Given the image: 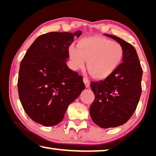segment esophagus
Instances as JSON below:
<instances>
[{
  "instance_id": "esophagus-1",
  "label": "esophagus",
  "mask_w": 156,
  "mask_h": 156,
  "mask_svg": "<svg viewBox=\"0 0 156 156\" xmlns=\"http://www.w3.org/2000/svg\"><path fill=\"white\" fill-rule=\"evenodd\" d=\"M83 82H84V83H85L86 87H90V80H89V79H88L87 78H86V77L84 78H83Z\"/></svg>"
}]
</instances>
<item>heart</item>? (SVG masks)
Returning <instances> with one entry per match:
<instances>
[{"label":"heart","mask_w":156,"mask_h":156,"mask_svg":"<svg viewBox=\"0 0 156 156\" xmlns=\"http://www.w3.org/2000/svg\"><path fill=\"white\" fill-rule=\"evenodd\" d=\"M69 55L75 69L82 68L87 60L91 76L104 78L110 75L123 60L124 51L120 44L103 37H87L69 47Z\"/></svg>","instance_id":"1"}]
</instances>
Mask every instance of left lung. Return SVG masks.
<instances>
[{
    "instance_id": "1",
    "label": "left lung",
    "mask_w": 156,
    "mask_h": 156,
    "mask_svg": "<svg viewBox=\"0 0 156 156\" xmlns=\"http://www.w3.org/2000/svg\"><path fill=\"white\" fill-rule=\"evenodd\" d=\"M124 51L123 62L104 80L91 82L95 98L90 108L91 119L103 128H115L126 123L139 102L142 69L131 44L112 34Z\"/></svg>"
}]
</instances>
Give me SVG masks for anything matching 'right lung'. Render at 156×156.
Wrapping results in <instances>:
<instances>
[{"mask_svg": "<svg viewBox=\"0 0 156 156\" xmlns=\"http://www.w3.org/2000/svg\"><path fill=\"white\" fill-rule=\"evenodd\" d=\"M82 32L51 33L38 37L19 68L18 91L25 112L34 122L53 126L62 121L69 105L85 86L83 77L66 65L69 47Z\"/></svg>", "mask_w": 156, "mask_h": 156, "instance_id": "right-lung-1", "label": "right lung"}]
</instances>
